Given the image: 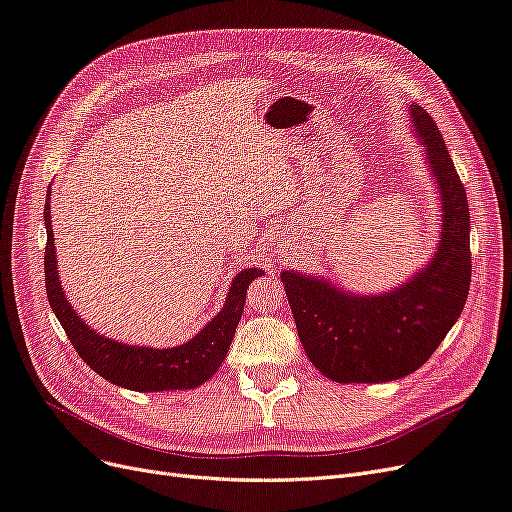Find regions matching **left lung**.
I'll list each match as a JSON object with an SVG mask.
<instances>
[{
  "instance_id": "8db88e82",
  "label": "left lung",
  "mask_w": 512,
  "mask_h": 512,
  "mask_svg": "<svg viewBox=\"0 0 512 512\" xmlns=\"http://www.w3.org/2000/svg\"><path fill=\"white\" fill-rule=\"evenodd\" d=\"M442 196L438 254L408 284L356 297L329 282L284 271L288 303L309 361L335 382H389L416 371L457 322L472 280L470 209L466 188L448 156L436 121L412 108Z\"/></svg>"
}]
</instances>
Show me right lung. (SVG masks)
Segmentation results:
<instances>
[{
    "label": "right lung",
    "instance_id": "add662e5",
    "mask_svg": "<svg viewBox=\"0 0 512 512\" xmlns=\"http://www.w3.org/2000/svg\"><path fill=\"white\" fill-rule=\"evenodd\" d=\"M49 198L44 205V224H46V247H44V284L46 297H49L51 309L55 312L61 327H64L70 344L76 354L100 374L104 380L113 382L121 389L130 391H177V389H194L207 382L230 348L235 337L237 324L243 314L245 292L252 280L262 275L260 269H245L232 280L226 305L207 327L192 337L188 344L177 348H143V346H126L113 339L102 337L91 331L79 318V314L70 307L64 290H61L57 277V260H55V239L51 228Z\"/></svg>",
    "mask_w": 512,
    "mask_h": 512
}]
</instances>
